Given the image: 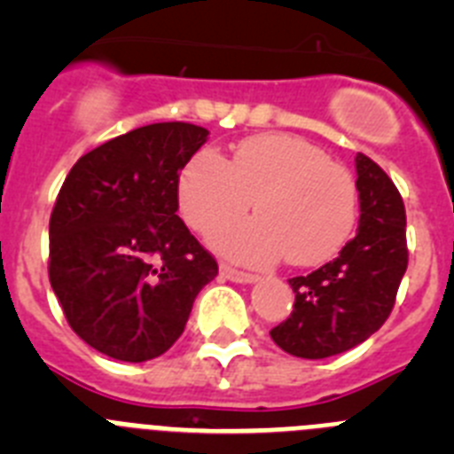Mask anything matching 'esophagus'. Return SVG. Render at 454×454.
<instances>
[{
	"label": "esophagus",
	"mask_w": 454,
	"mask_h": 454,
	"mask_svg": "<svg viewBox=\"0 0 454 454\" xmlns=\"http://www.w3.org/2000/svg\"><path fill=\"white\" fill-rule=\"evenodd\" d=\"M220 275L224 277V279H230V282H236V284H254L259 277L252 275V272H243V270H236V268L231 266H220Z\"/></svg>",
	"instance_id": "obj_1"
}]
</instances>
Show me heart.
Returning a JSON list of instances; mask_svg holds the SVG:
<instances>
[{
    "instance_id": "b5f03b06",
    "label": "heart",
    "mask_w": 454,
    "mask_h": 454,
    "mask_svg": "<svg viewBox=\"0 0 454 454\" xmlns=\"http://www.w3.org/2000/svg\"><path fill=\"white\" fill-rule=\"evenodd\" d=\"M259 215L214 234V247L239 263L291 266L327 262L343 247L356 218L350 172L298 136L240 140L231 161L202 150L179 175V207L192 230L211 231L252 207Z\"/></svg>"
}]
</instances>
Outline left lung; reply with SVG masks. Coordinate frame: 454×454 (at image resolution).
Returning <instances> with one entry per match:
<instances>
[{
  "label": "left lung",
  "instance_id": "obj_1",
  "mask_svg": "<svg viewBox=\"0 0 454 454\" xmlns=\"http://www.w3.org/2000/svg\"><path fill=\"white\" fill-rule=\"evenodd\" d=\"M359 230L334 262L288 279L295 304L272 327L293 356L325 359L359 346L384 325L407 270V215L395 184L366 154H356Z\"/></svg>",
  "mask_w": 454,
  "mask_h": 454
}]
</instances>
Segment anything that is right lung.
I'll return each mask as SVG.
<instances>
[{
  "instance_id": "1",
  "label": "right lung",
  "mask_w": 454,
  "mask_h": 454,
  "mask_svg": "<svg viewBox=\"0 0 454 454\" xmlns=\"http://www.w3.org/2000/svg\"><path fill=\"white\" fill-rule=\"evenodd\" d=\"M156 122L83 154L50 218V282L79 339L118 362L163 355L218 263L177 215L179 172L207 143Z\"/></svg>"
}]
</instances>
